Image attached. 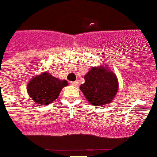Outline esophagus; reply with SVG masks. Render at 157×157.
<instances>
[{
    "label": "esophagus",
    "mask_w": 157,
    "mask_h": 157,
    "mask_svg": "<svg viewBox=\"0 0 157 157\" xmlns=\"http://www.w3.org/2000/svg\"><path fill=\"white\" fill-rule=\"evenodd\" d=\"M72 86H78V81H75V82H71Z\"/></svg>",
    "instance_id": "1"
}]
</instances>
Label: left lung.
Returning a JSON list of instances; mask_svg holds the SVG:
<instances>
[{
  "label": "left lung",
  "instance_id": "left-lung-1",
  "mask_svg": "<svg viewBox=\"0 0 157 157\" xmlns=\"http://www.w3.org/2000/svg\"><path fill=\"white\" fill-rule=\"evenodd\" d=\"M80 90L91 105L101 106L112 102L118 91V81L106 67H92L84 77Z\"/></svg>",
  "mask_w": 157,
  "mask_h": 157
}]
</instances>
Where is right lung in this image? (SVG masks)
<instances>
[{
    "instance_id": "obj_1",
    "label": "right lung",
    "mask_w": 157,
    "mask_h": 157,
    "mask_svg": "<svg viewBox=\"0 0 157 157\" xmlns=\"http://www.w3.org/2000/svg\"><path fill=\"white\" fill-rule=\"evenodd\" d=\"M67 86L66 80H59L45 72L32 78L27 85V92L34 102L47 105L55 101L62 89Z\"/></svg>"
}]
</instances>
